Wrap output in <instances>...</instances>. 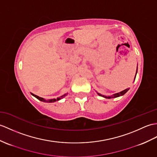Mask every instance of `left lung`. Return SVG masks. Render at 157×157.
<instances>
[{
  "label": "left lung",
  "instance_id": "8db88e82",
  "mask_svg": "<svg viewBox=\"0 0 157 157\" xmlns=\"http://www.w3.org/2000/svg\"><path fill=\"white\" fill-rule=\"evenodd\" d=\"M137 69H138V67H137ZM136 73H137V70H136ZM135 78H136V76H135ZM128 90V89H126V90H123V91H122V92H119V93L114 94V95L112 96H103V95H101V94H98V95H99V96L104 97V98H117V97H119V96H120L124 95V94Z\"/></svg>",
  "mask_w": 157,
  "mask_h": 157
}]
</instances>
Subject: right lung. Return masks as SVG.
<instances>
[{
	"instance_id": "1",
	"label": "right lung",
	"mask_w": 157,
	"mask_h": 157,
	"mask_svg": "<svg viewBox=\"0 0 157 157\" xmlns=\"http://www.w3.org/2000/svg\"><path fill=\"white\" fill-rule=\"evenodd\" d=\"M32 94V95L33 96H35L36 98H37V99H38V100H39L40 101H44V102H54V101H57V100H59L61 99V98H63V97H65V95H66V94H65V95L61 96L60 98H58L57 100H56V99H52V100H45L43 99V98H41V97H39V96H36V95H35V94Z\"/></svg>"
}]
</instances>
